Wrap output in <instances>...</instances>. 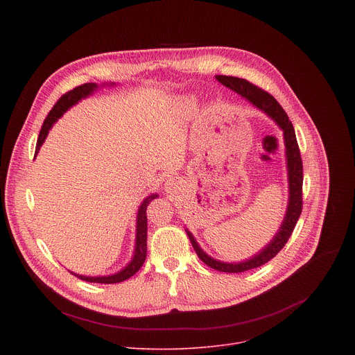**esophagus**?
<instances>
[{
  "label": "esophagus",
  "mask_w": 355,
  "mask_h": 355,
  "mask_svg": "<svg viewBox=\"0 0 355 355\" xmlns=\"http://www.w3.org/2000/svg\"><path fill=\"white\" fill-rule=\"evenodd\" d=\"M175 184H177V182H175L174 178H168L167 182H166V191L170 192L171 189H174V188H175Z\"/></svg>",
  "instance_id": "esophagus-1"
}]
</instances>
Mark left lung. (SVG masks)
<instances>
[{
  "instance_id": "8db88e82",
  "label": "left lung",
  "mask_w": 355,
  "mask_h": 355,
  "mask_svg": "<svg viewBox=\"0 0 355 355\" xmlns=\"http://www.w3.org/2000/svg\"><path fill=\"white\" fill-rule=\"evenodd\" d=\"M218 81L222 83L223 85L229 87L230 89L236 91L245 99H248L250 103L257 107L259 110L264 111L268 116H271L278 126L284 130V140H285V147H286V163H288V178H289V204L286 209L285 219L282 222V226L274 240L260 252L256 257H252L248 261L239 263V264H229V263H220L205 254L204 251L200 250L198 243L195 241L193 236L187 230V234L191 240V244L198 254V257L204 261L208 267L222 271V272H244L252 268L261 267L263 264L268 263L272 260L278 252L284 248L286 241L289 240L296 222L302 214V207H303V200H302V185H303V166H302V157H300V150L297 146L296 135L292 122L289 121L286 112L284 108L278 104V101L268 94L266 89L257 87L256 84H252L244 78L239 77H232V76H216Z\"/></svg>"
}]
</instances>
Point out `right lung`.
Instances as JSON below:
<instances>
[{"label": "right lung", "mask_w": 355, "mask_h": 355, "mask_svg": "<svg viewBox=\"0 0 355 355\" xmlns=\"http://www.w3.org/2000/svg\"><path fill=\"white\" fill-rule=\"evenodd\" d=\"M95 88H96L95 83H85V84H81V85L73 88L71 91L63 94L59 98V101L53 105V108L50 110V112L47 114L44 122L42 125V129H40L39 137H37V143H36V151H35V153H37V151H39V148H40L42 143L44 141V139H46V136L49 133V129L52 128V125L70 107L77 104L81 98L88 96ZM155 198H157V193L148 195L143 200V204H141V207L139 209V214H137V229H136L137 230V233H136V250H135V256H133V259H132V261L129 263L128 267H125L118 274L108 275V277H84V275H78V274H74V275L77 278L83 279V281L96 282V284H116V282H122V281L130 278L132 275H135L140 270V267L143 266V263L146 260V252H147V216H146V209H147V205Z\"/></svg>", "instance_id": "right-lung-1"}]
</instances>
